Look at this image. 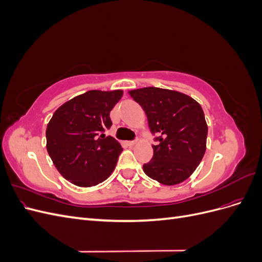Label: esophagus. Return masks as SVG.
Instances as JSON below:
<instances>
[{"label": "esophagus", "instance_id": "34e87169", "mask_svg": "<svg viewBox=\"0 0 262 262\" xmlns=\"http://www.w3.org/2000/svg\"><path fill=\"white\" fill-rule=\"evenodd\" d=\"M138 143V141H126V144H128L129 146H133L136 145Z\"/></svg>", "mask_w": 262, "mask_h": 262}]
</instances>
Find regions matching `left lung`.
<instances>
[{"instance_id": "8db88e82", "label": "left lung", "mask_w": 262, "mask_h": 262, "mask_svg": "<svg viewBox=\"0 0 262 262\" xmlns=\"http://www.w3.org/2000/svg\"><path fill=\"white\" fill-rule=\"evenodd\" d=\"M147 116L160 144L143 165L146 175L166 186L178 185L192 175L207 149L208 124L199 102L177 91L143 87L129 91Z\"/></svg>"}]
</instances>
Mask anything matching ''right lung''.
Wrapping results in <instances>:
<instances>
[{"mask_svg": "<svg viewBox=\"0 0 262 262\" xmlns=\"http://www.w3.org/2000/svg\"><path fill=\"white\" fill-rule=\"evenodd\" d=\"M123 92L93 90L68 100L47 125V150L53 165L71 184L93 187L116 168L120 143L104 131L112 126L110 112Z\"/></svg>", "mask_w": 262, "mask_h": 262, "instance_id": "add662e5", "label": "right lung"}]
</instances>
